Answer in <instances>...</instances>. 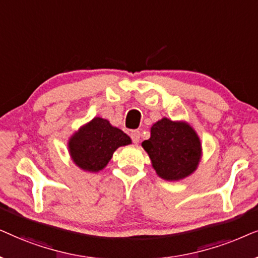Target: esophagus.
<instances>
[{"label": "esophagus", "mask_w": 258, "mask_h": 258, "mask_svg": "<svg viewBox=\"0 0 258 258\" xmlns=\"http://www.w3.org/2000/svg\"><path fill=\"white\" fill-rule=\"evenodd\" d=\"M131 138H132L133 143L138 144L140 142V132L139 131H133L131 133Z\"/></svg>", "instance_id": "obj_1"}]
</instances>
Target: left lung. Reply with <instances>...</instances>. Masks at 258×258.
<instances>
[{
  "label": "left lung",
  "instance_id": "8db88e82",
  "mask_svg": "<svg viewBox=\"0 0 258 258\" xmlns=\"http://www.w3.org/2000/svg\"><path fill=\"white\" fill-rule=\"evenodd\" d=\"M149 154L157 176L167 181H178L191 176L203 156L196 130L185 120L166 116L151 127L150 139L142 143Z\"/></svg>",
  "mask_w": 258,
  "mask_h": 258
}]
</instances>
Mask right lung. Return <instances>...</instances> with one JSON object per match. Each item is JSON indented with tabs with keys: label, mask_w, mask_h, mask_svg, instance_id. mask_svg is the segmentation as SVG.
Returning a JSON list of instances; mask_svg holds the SVG:
<instances>
[{
	"label": "right lung",
	"mask_w": 258,
	"mask_h": 258,
	"mask_svg": "<svg viewBox=\"0 0 258 258\" xmlns=\"http://www.w3.org/2000/svg\"><path fill=\"white\" fill-rule=\"evenodd\" d=\"M132 144L125 132L113 126L107 119L95 116L79 127L67 143L71 159L85 172L104 170L119 147Z\"/></svg>",
	"instance_id": "1"
}]
</instances>
